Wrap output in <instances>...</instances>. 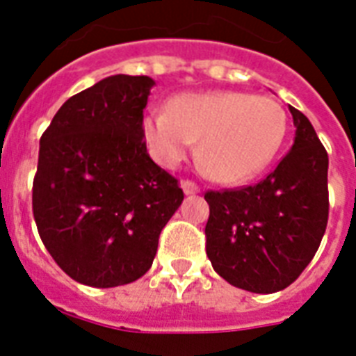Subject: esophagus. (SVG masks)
Here are the masks:
<instances>
[{
    "mask_svg": "<svg viewBox=\"0 0 356 356\" xmlns=\"http://www.w3.org/2000/svg\"><path fill=\"white\" fill-rule=\"evenodd\" d=\"M181 188H183V192L186 195L200 194V186L195 183H192V181H183V183H181Z\"/></svg>",
    "mask_w": 356,
    "mask_h": 356,
    "instance_id": "34e87169",
    "label": "esophagus"
}]
</instances>
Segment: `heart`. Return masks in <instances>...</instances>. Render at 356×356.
<instances>
[{
  "label": "heart",
  "mask_w": 356,
  "mask_h": 356,
  "mask_svg": "<svg viewBox=\"0 0 356 356\" xmlns=\"http://www.w3.org/2000/svg\"><path fill=\"white\" fill-rule=\"evenodd\" d=\"M170 113L145 114L144 136L161 164L177 166L197 145V159L218 183L238 184L270 166L286 136V114L277 102L243 92L181 94Z\"/></svg>",
  "instance_id": "1"
}]
</instances>
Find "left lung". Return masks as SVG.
<instances>
[{
	"label": "left lung",
	"instance_id": "1",
	"mask_svg": "<svg viewBox=\"0 0 356 356\" xmlns=\"http://www.w3.org/2000/svg\"><path fill=\"white\" fill-rule=\"evenodd\" d=\"M290 113L293 144L268 177L205 194L207 257L229 284L253 293L290 286L320 248L329 218V156L309 118Z\"/></svg>",
	"mask_w": 356,
	"mask_h": 356
}]
</instances>
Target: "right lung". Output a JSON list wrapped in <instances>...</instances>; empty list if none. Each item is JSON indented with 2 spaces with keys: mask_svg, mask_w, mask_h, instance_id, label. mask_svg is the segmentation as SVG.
Instances as JSON below:
<instances>
[{
  "mask_svg": "<svg viewBox=\"0 0 356 356\" xmlns=\"http://www.w3.org/2000/svg\"><path fill=\"white\" fill-rule=\"evenodd\" d=\"M153 86L147 75L105 77L70 97L42 134L36 227L55 262L86 286L144 275L183 203L177 179L145 147L142 122Z\"/></svg>",
  "mask_w": 356,
  "mask_h": 356,
  "instance_id": "add662e5",
  "label": "right lung"
}]
</instances>
